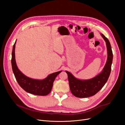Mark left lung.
I'll use <instances>...</instances> for the list:
<instances>
[{"label": "left lung", "mask_w": 125, "mask_h": 125, "mask_svg": "<svg viewBox=\"0 0 125 125\" xmlns=\"http://www.w3.org/2000/svg\"><path fill=\"white\" fill-rule=\"evenodd\" d=\"M100 34L106 42L107 49V59L101 72L92 79L83 80L76 78L72 73L66 71L70 91L76 97L85 98L95 95L103 87L109 77L113 60L112 50L108 39L102 33Z\"/></svg>", "instance_id": "1"}]
</instances>
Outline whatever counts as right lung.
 Listing matches in <instances>:
<instances>
[{
	"instance_id": "obj_1",
	"label": "right lung",
	"mask_w": 125,
	"mask_h": 125,
	"mask_svg": "<svg viewBox=\"0 0 125 125\" xmlns=\"http://www.w3.org/2000/svg\"><path fill=\"white\" fill-rule=\"evenodd\" d=\"M16 41L13 45L12 52L11 64L13 73L20 86L26 92L37 95L45 96L48 94L53 86L56 77L62 71L49 75L43 80L33 79L25 75L18 68L15 55V49Z\"/></svg>"
}]
</instances>
